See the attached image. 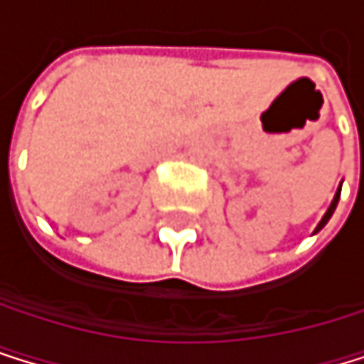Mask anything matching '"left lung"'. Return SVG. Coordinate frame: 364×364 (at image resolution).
Listing matches in <instances>:
<instances>
[{"label":"left lung","mask_w":364,"mask_h":364,"mask_svg":"<svg viewBox=\"0 0 364 364\" xmlns=\"http://www.w3.org/2000/svg\"><path fill=\"white\" fill-rule=\"evenodd\" d=\"M338 196H341V188H338V192L334 194V200L330 203V207H328V212H326V216H323V218H321V223L316 225L314 233H316V231H321V229H323V227H326V223H328V220L332 218V214H334V209H336V205H338Z\"/></svg>","instance_id":"left-lung-1"}]
</instances>
